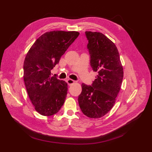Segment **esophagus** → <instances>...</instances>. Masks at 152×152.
<instances>
[{
	"label": "esophagus",
	"mask_w": 152,
	"mask_h": 152,
	"mask_svg": "<svg viewBox=\"0 0 152 152\" xmlns=\"http://www.w3.org/2000/svg\"><path fill=\"white\" fill-rule=\"evenodd\" d=\"M66 82H67L68 84H69V86H70V85L73 84V83H74V81L73 80H72V79H67L66 80Z\"/></svg>",
	"instance_id": "esophagus-1"
}]
</instances>
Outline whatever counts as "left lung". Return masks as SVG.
Returning a JSON list of instances; mask_svg holds the SVG:
<instances>
[{"instance_id":"1","label":"left lung","mask_w":152,"mask_h":152,"mask_svg":"<svg viewBox=\"0 0 152 152\" xmlns=\"http://www.w3.org/2000/svg\"><path fill=\"white\" fill-rule=\"evenodd\" d=\"M87 48L90 64L98 73L91 86L82 83L78 102L83 114L99 118L110 110L115 104L124 78V70L115 45L97 32L86 31Z\"/></svg>"}]
</instances>
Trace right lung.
I'll return each mask as SVG.
<instances>
[{
    "label": "right lung",
    "instance_id": "right-lung-1",
    "mask_svg": "<svg viewBox=\"0 0 152 152\" xmlns=\"http://www.w3.org/2000/svg\"><path fill=\"white\" fill-rule=\"evenodd\" d=\"M78 36L76 31L47 32L35 41L25 57V85L35 110L41 115L56 114L64 104L67 83L51 76V70Z\"/></svg>",
    "mask_w": 152,
    "mask_h": 152
}]
</instances>
